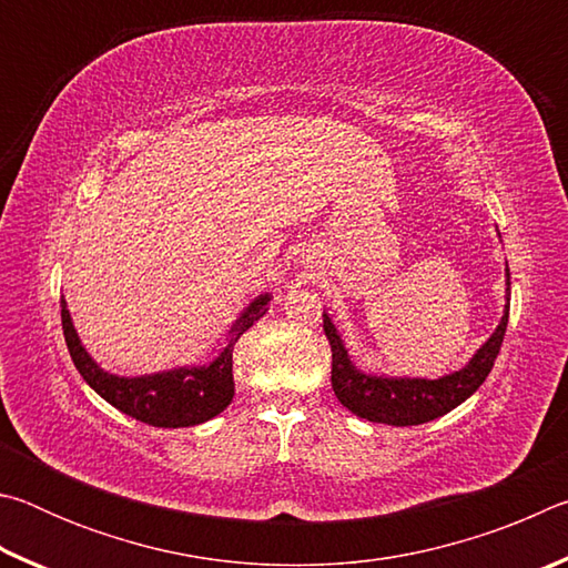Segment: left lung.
<instances>
[{
  "label": "left lung",
  "instance_id": "obj_1",
  "mask_svg": "<svg viewBox=\"0 0 568 568\" xmlns=\"http://www.w3.org/2000/svg\"><path fill=\"white\" fill-rule=\"evenodd\" d=\"M506 291L511 297V273H506ZM508 297L504 318L498 323L491 338L476 351L468 365L448 373L444 378H386L361 373L348 358V351L341 341L338 331L331 323L328 313H323V331L331 343L333 371L331 383L345 408L358 418L373 423H388V426H418L438 416H446L448 410L460 406L470 393H476L480 383L491 373L496 355L501 351L506 325H508Z\"/></svg>",
  "mask_w": 568,
  "mask_h": 568
}]
</instances>
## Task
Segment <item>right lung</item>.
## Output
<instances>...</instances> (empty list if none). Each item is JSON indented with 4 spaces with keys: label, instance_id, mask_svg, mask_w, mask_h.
Segmentation results:
<instances>
[{
    "label": "right lung",
    "instance_id": "add662e5",
    "mask_svg": "<svg viewBox=\"0 0 568 568\" xmlns=\"http://www.w3.org/2000/svg\"><path fill=\"white\" fill-rule=\"evenodd\" d=\"M267 303L271 295H257L250 303L243 315L230 328V341L225 351L210 365H200V368H175L165 373H155V376H140V378H120L112 373L102 371L98 363L90 358V353L82 348L80 335H77L70 311H67L64 297L60 301L62 307V331L67 341V351H70L74 368L80 376L90 383L94 393L122 413H128L134 420L148 423V426L158 428H185L197 426L215 418L223 413L230 400L235 396L233 383V348L240 335H243L250 325L261 321L267 313Z\"/></svg>",
    "mask_w": 568,
    "mask_h": 568
}]
</instances>
